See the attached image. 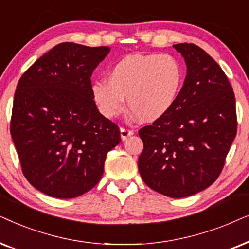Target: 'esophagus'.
Here are the masks:
<instances>
[{
	"label": "esophagus",
	"mask_w": 249,
	"mask_h": 249,
	"mask_svg": "<svg viewBox=\"0 0 249 249\" xmlns=\"http://www.w3.org/2000/svg\"><path fill=\"white\" fill-rule=\"evenodd\" d=\"M134 134V131L133 130H130V128H125V127H122L121 128V138L122 140H126L128 137H131V135Z\"/></svg>",
	"instance_id": "obj_1"
}]
</instances>
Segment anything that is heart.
<instances>
[{
  "mask_svg": "<svg viewBox=\"0 0 249 249\" xmlns=\"http://www.w3.org/2000/svg\"><path fill=\"white\" fill-rule=\"evenodd\" d=\"M183 84V71L170 54H131L108 72V83H93L92 98L106 118L131 111L143 123H152L171 110Z\"/></svg>",
  "mask_w": 249,
  "mask_h": 249,
  "instance_id": "heart-1",
  "label": "heart"
}]
</instances>
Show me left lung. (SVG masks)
Instances as JSON below:
<instances>
[{
	"mask_svg": "<svg viewBox=\"0 0 249 249\" xmlns=\"http://www.w3.org/2000/svg\"><path fill=\"white\" fill-rule=\"evenodd\" d=\"M173 48L184 58L187 76L171 110L139 131V172L152 190L183 198L218 178L237 134V112L232 86L217 62L191 43Z\"/></svg>",
	"mask_w": 249,
	"mask_h": 249,
	"instance_id": "obj_1",
	"label": "left lung"
}]
</instances>
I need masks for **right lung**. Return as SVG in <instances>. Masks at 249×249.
I'll list each match as a JSON object with an SVG mask.
<instances>
[{
  "instance_id": "1",
  "label": "right lung",
  "mask_w": 249,
  "mask_h": 249,
  "mask_svg": "<svg viewBox=\"0 0 249 249\" xmlns=\"http://www.w3.org/2000/svg\"><path fill=\"white\" fill-rule=\"evenodd\" d=\"M108 46L65 42L38 58L19 79L10 132L33 187L54 198H75L98 184L119 128L99 112L92 72Z\"/></svg>"
}]
</instances>
